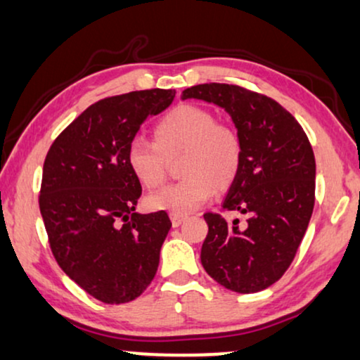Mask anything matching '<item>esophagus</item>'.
Listing matches in <instances>:
<instances>
[{"label": "esophagus", "mask_w": 360, "mask_h": 360, "mask_svg": "<svg viewBox=\"0 0 360 360\" xmlns=\"http://www.w3.org/2000/svg\"><path fill=\"white\" fill-rule=\"evenodd\" d=\"M185 214H176V213H172L170 214V220H172V226L174 228H176V226H180L181 223L185 221Z\"/></svg>", "instance_id": "esophagus-1"}]
</instances>
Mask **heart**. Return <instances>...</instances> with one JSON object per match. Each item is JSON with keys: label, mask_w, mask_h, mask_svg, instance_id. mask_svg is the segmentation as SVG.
<instances>
[{"label": "heart", "mask_w": 360, "mask_h": 360, "mask_svg": "<svg viewBox=\"0 0 360 360\" xmlns=\"http://www.w3.org/2000/svg\"><path fill=\"white\" fill-rule=\"evenodd\" d=\"M153 140L135 139L127 150L130 170L140 184L155 190L165 184L169 160L180 157L185 176L147 198L150 210L186 214L207 203L217 191L235 184L243 163V140L235 127L218 124L203 107L181 104L167 112L153 127Z\"/></svg>", "instance_id": "obj_1"}]
</instances>
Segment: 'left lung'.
<instances>
[{
	"label": "left lung",
	"mask_w": 360,
	"mask_h": 360,
	"mask_svg": "<svg viewBox=\"0 0 360 360\" xmlns=\"http://www.w3.org/2000/svg\"><path fill=\"white\" fill-rule=\"evenodd\" d=\"M181 99L223 107L243 140L241 170L223 210L246 220L203 214L205 271L235 292L263 291L286 273L309 225L316 191L309 139L281 104L235 84H198L185 89Z\"/></svg>",
	"instance_id": "8db88e82"
}]
</instances>
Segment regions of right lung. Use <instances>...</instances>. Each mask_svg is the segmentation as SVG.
Segmentation results:
<instances>
[{
  "instance_id": "1",
  "label": "right lung",
  "mask_w": 360,
  "mask_h": 360,
  "mask_svg": "<svg viewBox=\"0 0 360 360\" xmlns=\"http://www.w3.org/2000/svg\"><path fill=\"white\" fill-rule=\"evenodd\" d=\"M175 91L148 89L89 105L46 155L39 191L49 246L64 273L105 304L134 301L152 283L172 221L135 213L142 186L127 162L140 125Z\"/></svg>"
}]
</instances>
